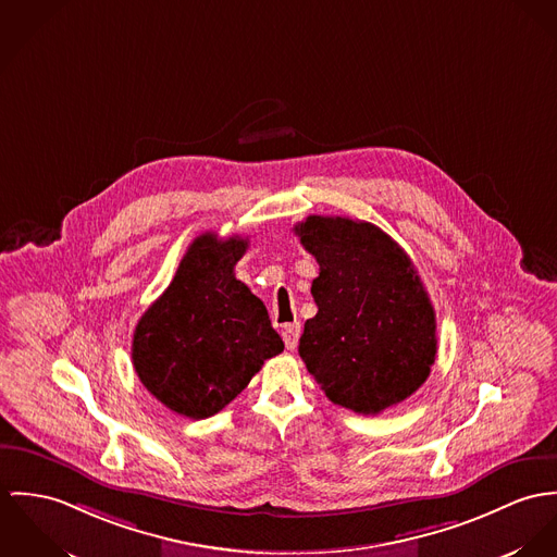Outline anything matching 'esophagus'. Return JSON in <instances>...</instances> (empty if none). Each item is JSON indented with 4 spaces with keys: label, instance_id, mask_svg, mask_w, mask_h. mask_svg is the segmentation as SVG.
I'll list each match as a JSON object with an SVG mask.
<instances>
[{
    "label": "esophagus",
    "instance_id": "1",
    "mask_svg": "<svg viewBox=\"0 0 557 557\" xmlns=\"http://www.w3.org/2000/svg\"><path fill=\"white\" fill-rule=\"evenodd\" d=\"M299 335H301V324H299V322H293V324H286V326H284L282 337H284V344H286L288 350H295V348H297Z\"/></svg>",
    "mask_w": 557,
    "mask_h": 557
}]
</instances>
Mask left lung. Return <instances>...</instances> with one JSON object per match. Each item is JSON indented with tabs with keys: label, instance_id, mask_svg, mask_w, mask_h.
I'll list each match as a JSON object with an SVG mask.
<instances>
[{
	"label": "left lung",
	"instance_id": "1",
	"mask_svg": "<svg viewBox=\"0 0 557 557\" xmlns=\"http://www.w3.org/2000/svg\"><path fill=\"white\" fill-rule=\"evenodd\" d=\"M295 235L315 258L318 313L299 355L324 395L357 414H380L428 380L435 311L410 260L384 231L350 218L309 215Z\"/></svg>",
	"mask_w": 557,
	"mask_h": 557
}]
</instances>
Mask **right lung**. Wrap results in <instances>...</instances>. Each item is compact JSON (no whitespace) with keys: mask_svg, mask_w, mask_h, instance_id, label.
Instances as JSON below:
<instances>
[{"mask_svg":"<svg viewBox=\"0 0 557 557\" xmlns=\"http://www.w3.org/2000/svg\"><path fill=\"white\" fill-rule=\"evenodd\" d=\"M246 249L242 237H196L134 331L132 363L140 382L194 421L226 408L262 363L284 350L264 304L235 277Z\"/></svg>","mask_w":557,"mask_h":557,"instance_id":"add662e5","label":"right lung"}]
</instances>
